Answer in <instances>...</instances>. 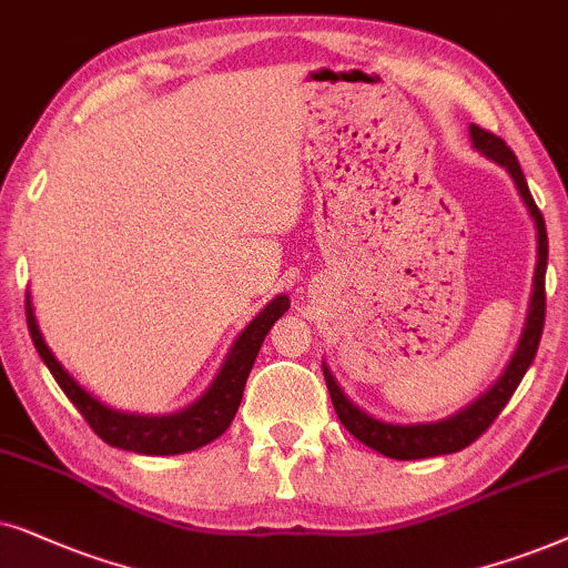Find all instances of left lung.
Masks as SVG:
<instances>
[{
	"label": "left lung",
	"mask_w": 568,
	"mask_h": 568,
	"mask_svg": "<svg viewBox=\"0 0 568 568\" xmlns=\"http://www.w3.org/2000/svg\"><path fill=\"white\" fill-rule=\"evenodd\" d=\"M470 140L473 148L478 150L483 158H488L490 163L501 165L509 173L514 186L525 202L527 213H530L535 223V239H538V262H535V277H532V293H530V306H527L525 316V329L514 351L511 361L506 363L504 374L494 382V387L483 392L478 399H473L470 405L457 410L455 415L444 420H430V423H387L382 418H374L372 413H366L363 407L353 403L345 395V389L339 387L335 374L329 372L327 361H322L324 382H327L332 405L343 426L358 438L361 444L379 452L384 457L392 459H423V457H438V455H455V452L470 447L483 430L498 418V413L504 410V405L509 403L514 389L519 387L521 376L527 374L530 363L538 353L540 335H542V322H546V267H548V233L546 221H542L538 205H535L530 186H527L525 173L519 169L517 155L506 148V142L496 134H490L480 126L470 124Z\"/></svg>",
	"instance_id": "8db88e82"
}]
</instances>
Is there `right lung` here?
<instances>
[{"mask_svg": "<svg viewBox=\"0 0 568 568\" xmlns=\"http://www.w3.org/2000/svg\"><path fill=\"white\" fill-rule=\"evenodd\" d=\"M291 308V298L280 293L246 324L244 332L231 345L229 355H225L221 372L210 384L205 395L194 399L192 405L181 407L176 413L169 415H140V413H124L116 407L105 405L95 395H90L80 382L67 372L51 347L43 339L41 329H38L33 301L26 296V316H28V332L33 339L38 355L47 363V368L54 376L59 387L72 405L78 407L88 426L103 438L105 444L116 449L138 452V455H153V457H169V455H184V452H194L205 444L215 442L225 428L231 426L233 415H236L241 405V395H244V384L252 372L256 353L267 337L272 324Z\"/></svg>", "mask_w": 568, "mask_h": 568, "instance_id": "right-lung-1", "label": "right lung"}]
</instances>
